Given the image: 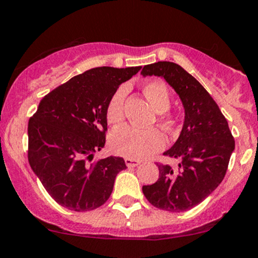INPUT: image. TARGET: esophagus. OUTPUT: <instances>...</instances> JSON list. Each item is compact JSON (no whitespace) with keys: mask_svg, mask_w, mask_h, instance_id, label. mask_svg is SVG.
Here are the masks:
<instances>
[{"mask_svg":"<svg viewBox=\"0 0 258 258\" xmlns=\"http://www.w3.org/2000/svg\"><path fill=\"white\" fill-rule=\"evenodd\" d=\"M124 163H126V165L128 166V168H134V166L140 165L141 161L136 160V159H131V158H126V159H124Z\"/></svg>","mask_w":258,"mask_h":258,"instance_id":"esophagus-1","label":"esophagus"}]
</instances>
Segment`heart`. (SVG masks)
Masks as SVG:
<instances>
[{
    "label": "heart",
    "mask_w": 258,
    "mask_h": 258,
    "mask_svg": "<svg viewBox=\"0 0 258 258\" xmlns=\"http://www.w3.org/2000/svg\"><path fill=\"white\" fill-rule=\"evenodd\" d=\"M143 92L157 112H160L159 121L166 128L175 124L172 116L166 114L171 106V95L164 82L152 81L144 84ZM128 88L121 86L112 93L106 104L105 117L107 123L116 126L124 117V99ZM166 141L158 128H137L134 126H123L115 130L110 136V148L122 157L131 159H142L164 148Z\"/></svg>",
    "instance_id": "obj_1"
}]
</instances>
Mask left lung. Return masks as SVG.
Here are the masks:
<instances>
[{
	"label": "left lung",
	"mask_w": 258,
	"mask_h": 258,
	"mask_svg": "<svg viewBox=\"0 0 258 258\" xmlns=\"http://www.w3.org/2000/svg\"><path fill=\"white\" fill-rule=\"evenodd\" d=\"M141 75L163 77L179 94L185 107L180 137L164 155L180 160L176 169L157 163L159 179L142 191L154 207L185 212L200 205L224 179L235 141L228 121L207 90L177 63L159 61Z\"/></svg>",
	"instance_id": "obj_1"
}]
</instances>
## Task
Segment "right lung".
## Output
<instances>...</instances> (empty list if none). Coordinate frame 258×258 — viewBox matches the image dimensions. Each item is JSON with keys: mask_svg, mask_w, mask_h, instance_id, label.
Returning a JSON list of instances; mask_svg holds the SVG:
<instances>
[{"mask_svg": "<svg viewBox=\"0 0 258 258\" xmlns=\"http://www.w3.org/2000/svg\"><path fill=\"white\" fill-rule=\"evenodd\" d=\"M140 70H88L45 95L29 118L28 160L62 207L87 212L109 200L116 175L126 164L120 157L92 161L93 155L105 146L107 101Z\"/></svg>", "mask_w": 258, "mask_h": 258, "instance_id": "add662e5", "label": "right lung"}]
</instances>
